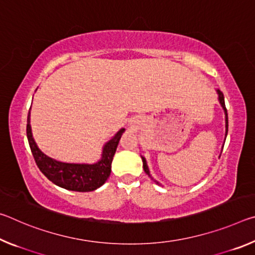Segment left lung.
Here are the masks:
<instances>
[{"mask_svg":"<svg viewBox=\"0 0 255 255\" xmlns=\"http://www.w3.org/2000/svg\"><path fill=\"white\" fill-rule=\"evenodd\" d=\"M217 93H218V100H219V103H221L222 107H223V109H224V112H225V122H226V125H225V127H226V133H225V135L227 136V131H228V117H227V109H226V107H225V100H224V94H223V92H221V91H219V90H217ZM141 159H143V167H144L145 173L148 174V175L150 176L148 166H147V163H146L145 157L141 156ZM155 182H156V183L158 184L157 181H155Z\"/></svg>","mask_w":255,"mask_h":255,"instance_id":"obj_1","label":"left lung"}]
</instances>
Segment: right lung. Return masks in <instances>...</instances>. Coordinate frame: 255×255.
<instances>
[{
    "mask_svg": "<svg viewBox=\"0 0 255 255\" xmlns=\"http://www.w3.org/2000/svg\"><path fill=\"white\" fill-rule=\"evenodd\" d=\"M125 128H122L103 146L101 159L93 164L64 163L47 156L38 146L32 137L30 126V110L27 119V137L34 161L39 170L51 182L71 191H93L106 182L111 173V163L117 149Z\"/></svg>",
    "mask_w": 255,
    "mask_h": 255,
    "instance_id": "right-lung-1",
    "label": "right lung"
}]
</instances>
